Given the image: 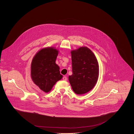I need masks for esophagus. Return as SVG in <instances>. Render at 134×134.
<instances>
[{"label": "esophagus", "instance_id": "34e87169", "mask_svg": "<svg viewBox=\"0 0 134 134\" xmlns=\"http://www.w3.org/2000/svg\"><path fill=\"white\" fill-rule=\"evenodd\" d=\"M63 80H64V81H66V80H67V77H63Z\"/></svg>", "mask_w": 134, "mask_h": 134}]
</instances>
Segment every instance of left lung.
Wrapping results in <instances>:
<instances>
[{"mask_svg":"<svg viewBox=\"0 0 134 134\" xmlns=\"http://www.w3.org/2000/svg\"><path fill=\"white\" fill-rule=\"evenodd\" d=\"M72 74L69 81L74 92L83 94L92 89L97 81L99 66L93 53L82 47L71 51Z\"/></svg>","mask_w":134,"mask_h":134,"instance_id":"8db88e82","label":"left lung"}]
</instances>
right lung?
Returning <instances> with one entry per match:
<instances>
[{
	"mask_svg": "<svg viewBox=\"0 0 134 134\" xmlns=\"http://www.w3.org/2000/svg\"><path fill=\"white\" fill-rule=\"evenodd\" d=\"M58 51L53 47L41 49L32 59L31 77L34 83L45 92H49L63 77L56 64Z\"/></svg>",
	"mask_w": 134,
	"mask_h": 134,
	"instance_id": "right-lung-1",
	"label": "right lung"
}]
</instances>
